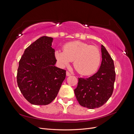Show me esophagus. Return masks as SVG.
<instances>
[{"label":"esophagus","mask_w":134,"mask_h":134,"mask_svg":"<svg viewBox=\"0 0 134 134\" xmlns=\"http://www.w3.org/2000/svg\"><path fill=\"white\" fill-rule=\"evenodd\" d=\"M66 76H68L71 75V74H70V72H69V71H66Z\"/></svg>","instance_id":"34e87169"}]
</instances>
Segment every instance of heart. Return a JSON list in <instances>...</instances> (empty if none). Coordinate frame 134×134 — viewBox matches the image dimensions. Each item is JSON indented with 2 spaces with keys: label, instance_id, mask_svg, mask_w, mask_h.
<instances>
[{
  "label": "heart",
  "instance_id": "b5f03b06",
  "mask_svg": "<svg viewBox=\"0 0 134 134\" xmlns=\"http://www.w3.org/2000/svg\"><path fill=\"white\" fill-rule=\"evenodd\" d=\"M64 51L56 50L55 57L62 66H67L74 61L73 65L81 75H90L97 70L100 63L99 50L96 46L80 41L67 43Z\"/></svg>",
  "mask_w": 134,
  "mask_h": 134
}]
</instances>
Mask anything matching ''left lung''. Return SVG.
<instances>
[{
	"mask_svg": "<svg viewBox=\"0 0 134 134\" xmlns=\"http://www.w3.org/2000/svg\"><path fill=\"white\" fill-rule=\"evenodd\" d=\"M102 60L99 69L88 78H78L74 90L77 100L81 106L89 109L99 108L112 94L116 72L113 61L106 48L101 46Z\"/></svg>",
	"mask_w": 134,
	"mask_h": 134,
	"instance_id": "8db88e82",
	"label": "left lung"
}]
</instances>
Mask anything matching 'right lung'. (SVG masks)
<instances>
[{"label":"right lung","mask_w":134,"mask_h":134,"mask_svg":"<svg viewBox=\"0 0 134 134\" xmlns=\"http://www.w3.org/2000/svg\"><path fill=\"white\" fill-rule=\"evenodd\" d=\"M53 38L42 36L25 50L19 60L17 84L24 97L35 105H47L57 96L66 70L55 66Z\"/></svg>","instance_id":"obj_1"}]
</instances>
